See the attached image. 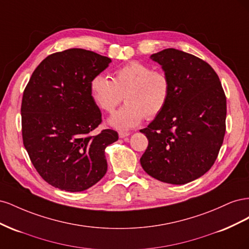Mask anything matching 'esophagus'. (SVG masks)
<instances>
[{
  "instance_id": "esophagus-1",
  "label": "esophagus",
  "mask_w": 249,
  "mask_h": 249,
  "mask_svg": "<svg viewBox=\"0 0 249 249\" xmlns=\"http://www.w3.org/2000/svg\"><path fill=\"white\" fill-rule=\"evenodd\" d=\"M118 135H119L120 138H124V137H126V136H129L130 133H129V132H123V131H120V132L118 133Z\"/></svg>"
}]
</instances>
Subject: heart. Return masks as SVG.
Wrapping results in <instances>:
<instances>
[{
    "label": "heart",
    "instance_id": "b5f03b06",
    "mask_svg": "<svg viewBox=\"0 0 249 249\" xmlns=\"http://www.w3.org/2000/svg\"><path fill=\"white\" fill-rule=\"evenodd\" d=\"M94 102L102 110L112 113L123 102L126 104L113 114L109 124L119 130L152 119L166 107L171 93V81L163 71L139 61L126 63L113 72V80L96 74L90 82Z\"/></svg>",
    "mask_w": 249,
    "mask_h": 249
}]
</instances>
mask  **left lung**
I'll use <instances>...</instances> for the list:
<instances>
[{"label": "left lung", "mask_w": 249, "mask_h": 249, "mask_svg": "<svg viewBox=\"0 0 249 249\" xmlns=\"http://www.w3.org/2000/svg\"><path fill=\"white\" fill-rule=\"evenodd\" d=\"M171 81L166 107L144 133L142 168L164 183L183 185L213 166L225 134L227 97L212 66L176 49L150 56Z\"/></svg>", "instance_id": "obj_1"}]
</instances>
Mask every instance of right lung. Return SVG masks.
Here are the masks:
<instances>
[{
  "instance_id": "1",
  "label": "right lung",
  "mask_w": 249,
  "mask_h": 249,
  "mask_svg": "<svg viewBox=\"0 0 249 249\" xmlns=\"http://www.w3.org/2000/svg\"><path fill=\"white\" fill-rule=\"evenodd\" d=\"M111 59L83 49L57 52L36 67L21 100V135L33 166L58 189L79 192L106 175L105 148L117 141L102 123L90 82Z\"/></svg>"
}]
</instances>
